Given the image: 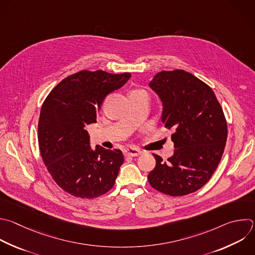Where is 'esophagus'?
I'll list each match as a JSON object with an SVG mask.
<instances>
[{"mask_svg":"<svg viewBox=\"0 0 255 255\" xmlns=\"http://www.w3.org/2000/svg\"><path fill=\"white\" fill-rule=\"evenodd\" d=\"M142 154V151L139 150V149H136V148H127L124 150V155L125 156H128V157H135V156H139Z\"/></svg>","mask_w":255,"mask_h":255,"instance_id":"esophagus-1","label":"esophagus"}]
</instances>
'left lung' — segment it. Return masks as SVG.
Segmentation results:
<instances>
[{"label": "left lung", "instance_id": "obj_1", "mask_svg": "<svg viewBox=\"0 0 255 255\" xmlns=\"http://www.w3.org/2000/svg\"><path fill=\"white\" fill-rule=\"evenodd\" d=\"M149 86L163 104L162 122L171 129L174 154L148 174L150 185L167 195L183 196L204 186L221 160L227 123L212 89L184 70L162 71Z\"/></svg>", "mask_w": 255, "mask_h": 255}]
</instances>
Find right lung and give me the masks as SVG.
<instances>
[{"instance_id": "1", "label": "right lung", "mask_w": 255, "mask_h": 255, "mask_svg": "<svg viewBox=\"0 0 255 255\" xmlns=\"http://www.w3.org/2000/svg\"><path fill=\"white\" fill-rule=\"evenodd\" d=\"M130 73L83 70L62 80L45 99L38 124L42 159L65 192L93 199L115 184L124 162L121 150H93L85 127L95 123L105 97L121 88Z\"/></svg>"}]
</instances>
